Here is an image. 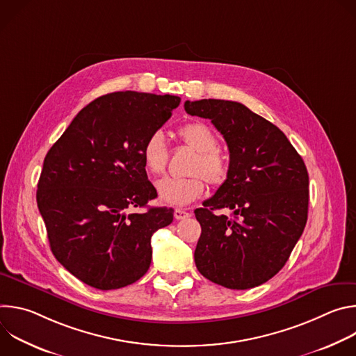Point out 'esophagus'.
Wrapping results in <instances>:
<instances>
[{
    "label": "esophagus",
    "mask_w": 356,
    "mask_h": 356,
    "mask_svg": "<svg viewBox=\"0 0 356 356\" xmlns=\"http://www.w3.org/2000/svg\"><path fill=\"white\" fill-rule=\"evenodd\" d=\"M188 217H190V213H187L186 210H181V209L175 210V218L176 220H184V218H188Z\"/></svg>",
    "instance_id": "obj_1"
}]
</instances>
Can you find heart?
Instances as JSON below:
<instances>
[{
    "label": "heart",
    "instance_id": "b5f03b06",
    "mask_svg": "<svg viewBox=\"0 0 356 356\" xmlns=\"http://www.w3.org/2000/svg\"><path fill=\"white\" fill-rule=\"evenodd\" d=\"M180 139L197 156L191 161L188 177H165L156 183L159 198L170 206H187L206 191V179L221 186L229 173L227 156L217 147L218 139L214 131L204 122H188L179 129ZM142 161L145 169L152 175H162L169 162V150L161 131L152 132L142 145Z\"/></svg>",
    "mask_w": 356,
    "mask_h": 356
}]
</instances>
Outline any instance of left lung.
Listing matches in <instances>:
<instances>
[{"label": "left lung", "instance_id": "obj_1", "mask_svg": "<svg viewBox=\"0 0 356 356\" xmlns=\"http://www.w3.org/2000/svg\"><path fill=\"white\" fill-rule=\"evenodd\" d=\"M184 110L211 120L229 150L227 180L194 211L201 225L195 266L227 289L257 287L284 266L306 227L307 168L276 125L241 103L186 101Z\"/></svg>", "mask_w": 356, "mask_h": 356}]
</instances>
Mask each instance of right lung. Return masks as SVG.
Instances as JSON below:
<instances>
[{
  "label": "right lung",
  "instance_id": "add662e5",
  "mask_svg": "<svg viewBox=\"0 0 356 356\" xmlns=\"http://www.w3.org/2000/svg\"><path fill=\"white\" fill-rule=\"evenodd\" d=\"M180 104L176 95L118 91L86 106L49 149L36 201L55 258L98 290L139 280L152 261L150 238L173 210L146 207L158 195L142 161L145 139Z\"/></svg>",
  "mask_w": 356,
  "mask_h": 356
}]
</instances>
